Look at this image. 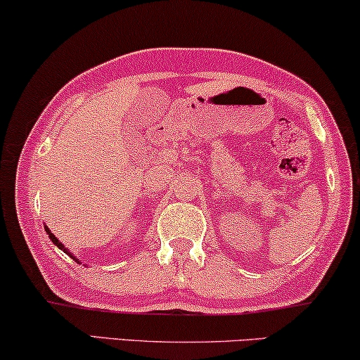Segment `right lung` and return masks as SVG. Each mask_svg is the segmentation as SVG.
Segmentation results:
<instances>
[{
    "instance_id": "add662e5",
    "label": "right lung",
    "mask_w": 360,
    "mask_h": 360,
    "mask_svg": "<svg viewBox=\"0 0 360 360\" xmlns=\"http://www.w3.org/2000/svg\"><path fill=\"white\" fill-rule=\"evenodd\" d=\"M46 231H48V235H49V238H51V240H53V243H54V245H56V246H58V248H59V250H63V251H64V253H68V250H66V248H64V245H63V243H59V240H58V238H56V236L53 235V233H51V231L48 230V228H46ZM68 255H69V256H71V258H74V256H72L71 253H68ZM74 259H76V258H74ZM76 261H77V259H76Z\"/></svg>"
}]
</instances>
